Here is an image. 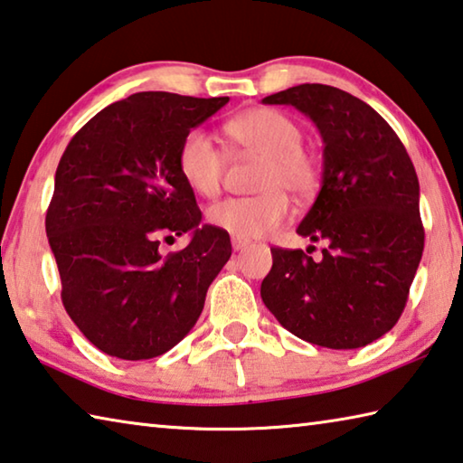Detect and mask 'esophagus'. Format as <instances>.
<instances>
[{"label": "esophagus", "mask_w": 463, "mask_h": 463, "mask_svg": "<svg viewBox=\"0 0 463 463\" xmlns=\"http://www.w3.org/2000/svg\"><path fill=\"white\" fill-rule=\"evenodd\" d=\"M249 245H250V241H249V239L232 237V249H234V250H242V249H247Z\"/></svg>", "instance_id": "esophagus-1"}]
</instances>
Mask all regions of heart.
I'll return each instance as SVG.
<instances>
[{
    "label": "heart",
    "mask_w": 463,
    "mask_h": 463,
    "mask_svg": "<svg viewBox=\"0 0 463 463\" xmlns=\"http://www.w3.org/2000/svg\"><path fill=\"white\" fill-rule=\"evenodd\" d=\"M226 136L242 154L260 157L255 196L218 200L206 210L214 229L239 239L273 232L289 216V198L309 200L322 184L319 159L306 149L304 129L277 109L260 107L226 123ZM178 167L188 186L203 196H214L222 186L226 154L204 129H190L178 151Z\"/></svg>",
    "instance_id": "1"
}]
</instances>
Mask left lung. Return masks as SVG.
I'll list each match as a JSON object with an SVG mask.
<instances>
[{"label": "left lung", "instance_id": "left-lung-1", "mask_svg": "<svg viewBox=\"0 0 463 463\" xmlns=\"http://www.w3.org/2000/svg\"><path fill=\"white\" fill-rule=\"evenodd\" d=\"M263 103L296 107L322 133V190L298 232L326 247L317 259L273 247L260 298L301 340L363 348L399 322L423 255L413 162L391 125L346 90L298 85Z\"/></svg>", "mask_w": 463, "mask_h": 463}]
</instances>
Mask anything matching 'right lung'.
<instances>
[{"label":"right lung","instance_id":"1","mask_svg":"<svg viewBox=\"0 0 463 463\" xmlns=\"http://www.w3.org/2000/svg\"><path fill=\"white\" fill-rule=\"evenodd\" d=\"M226 103L136 92L99 111L64 149L46 234L66 314L109 356L147 360L174 348L231 257L229 232L200 224L178 167L184 136ZM184 232H193L186 250L158 253L159 238Z\"/></svg>","mask_w":463,"mask_h":463}]
</instances>
